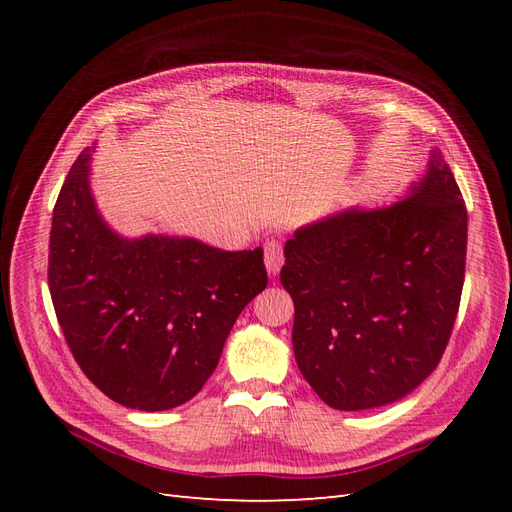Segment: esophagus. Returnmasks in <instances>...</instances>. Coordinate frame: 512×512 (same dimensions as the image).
<instances>
[{
  "mask_svg": "<svg viewBox=\"0 0 512 512\" xmlns=\"http://www.w3.org/2000/svg\"><path fill=\"white\" fill-rule=\"evenodd\" d=\"M282 262H284V245H282V241H277V239L267 241L265 243V265H267V271L271 275L280 273Z\"/></svg>",
  "mask_w": 512,
  "mask_h": 512,
  "instance_id": "esophagus-1",
  "label": "esophagus"
}]
</instances>
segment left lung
<instances>
[{"mask_svg": "<svg viewBox=\"0 0 512 512\" xmlns=\"http://www.w3.org/2000/svg\"><path fill=\"white\" fill-rule=\"evenodd\" d=\"M468 250V211L442 160L389 209L307 226L280 273L294 301L292 348L335 410H367L414 391L451 339Z\"/></svg>", "mask_w": 512, "mask_h": 512, "instance_id": "1", "label": "left lung"}]
</instances>
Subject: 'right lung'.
I'll use <instances>...</instances> for the list:
<instances>
[{
	"instance_id": "add662e5",
	"label": "right lung",
	"mask_w": 512,
	"mask_h": 512,
	"mask_svg": "<svg viewBox=\"0 0 512 512\" xmlns=\"http://www.w3.org/2000/svg\"><path fill=\"white\" fill-rule=\"evenodd\" d=\"M87 177L89 149L53 209L49 288L59 327L106 397L147 412L177 408L203 389L232 324L267 288L262 250L121 239L98 215Z\"/></svg>"
}]
</instances>
